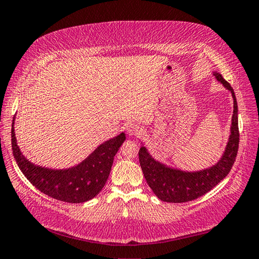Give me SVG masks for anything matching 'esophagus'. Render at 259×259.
I'll return each instance as SVG.
<instances>
[{
    "instance_id": "esophagus-1",
    "label": "esophagus",
    "mask_w": 259,
    "mask_h": 259,
    "mask_svg": "<svg viewBox=\"0 0 259 259\" xmlns=\"http://www.w3.org/2000/svg\"><path fill=\"white\" fill-rule=\"evenodd\" d=\"M140 131H142L140 126L135 122H130V123L126 124V134L129 136H137L140 134Z\"/></svg>"
}]
</instances>
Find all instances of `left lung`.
<instances>
[{"label":"left lung","mask_w":259,"mask_h":259,"mask_svg":"<svg viewBox=\"0 0 259 259\" xmlns=\"http://www.w3.org/2000/svg\"><path fill=\"white\" fill-rule=\"evenodd\" d=\"M213 76L223 87L231 93L233 98V114L230 126V136L223 154L219 161L208 167L197 171H186L182 168L167 165L152 156L149 150L142 142L139 149V163L144 177L150 189L158 199L166 203H186L197 199L221 182L229 175L236 161L239 146L238 104L231 87L222 74L213 71Z\"/></svg>","instance_id":"8db88e82"}]
</instances>
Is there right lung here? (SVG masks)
<instances>
[{
	"instance_id": "obj_1",
	"label": "right lung",
	"mask_w": 259,
	"mask_h": 259,
	"mask_svg": "<svg viewBox=\"0 0 259 259\" xmlns=\"http://www.w3.org/2000/svg\"><path fill=\"white\" fill-rule=\"evenodd\" d=\"M16 115L12 120L11 143L19 168L37 189L52 198L65 203H84L93 199L105 186L117 150L125 140L122 131L98 145L81 162L65 168H51L29 161L18 146L15 133Z\"/></svg>"
}]
</instances>
